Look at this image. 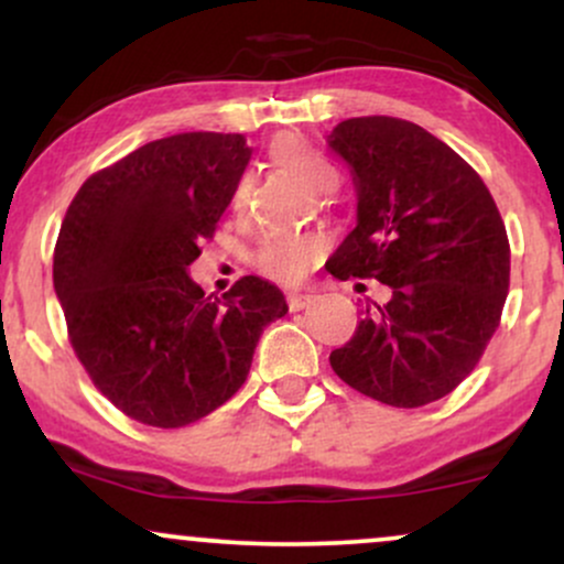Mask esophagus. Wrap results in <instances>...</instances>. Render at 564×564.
Here are the masks:
<instances>
[{
	"mask_svg": "<svg viewBox=\"0 0 564 564\" xmlns=\"http://www.w3.org/2000/svg\"><path fill=\"white\" fill-rule=\"evenodd\" d=\"M286 302L291 313H300V310H304L310 302H313V294H310V291H289Z\"/></svg>",
	"mask_w": 564,
	"mask_h": 564,
	"instance_id": "34e87169",
	"label": "esophagus"
}]
</instances>
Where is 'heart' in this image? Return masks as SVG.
<instances>
[{"instance_id": "1", "label": "heart", "mask_w": 564, "mask_h": 564, "mask_svg": "<svg viewBox=\"0 0 564 564\" xmlns=\"http://www.w3.org/2000/svg\"><path fill=\"white\" fill-rule=\"evenodd\" d=\"M273 159L307 183L313 191H334L339 183L334 164L313 142L296 134H283L273 142ZM249 198V177H238L230 193L232 212H241ZM326 243L318 236H296V232H273L264 236L254 251V264L262 275L278 283H296L323 257Z\"/></svg>"}]
</instances>
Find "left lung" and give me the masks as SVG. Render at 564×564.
Segmentation results:
<instances>
[{
    "instance_id": "left-lung-1",
    "label": "left lung",
    "mask_w": 564,
    "mask_h": 564,
    "mask_svg": "<svg viewBox=\"0 0 564 564\" xmlns=\"http://www.w3.org/2000/svg\"><path fill=\"white\" fill-rule=\"evenodd\" d=\"M328 145L358 187V225L326 270L377 278L387 304L364 310L332 368L394 408L445 398L480 364L509 291V238L490 191L453 148L413 121L358 116Z\"/></svg>"
}]
</instances>
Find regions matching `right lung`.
Returning <instances> with one entry per match:
<instances>
[{"label": "right lung", "mask_w": 564, "mask_h": 564, "mask_svg": "<svg viewBox=\"0 0 564 564\" xmlns=\"http://www.w3.org/2000/svg\"><path fill=\"white\" fill-rule=\"evenodd\" d=\"M249 156L241 134H172L95 172L70 200L55 294L84 371L134 422L174 430L228 403L264 326L289 313L257 275L223 300L187 275Z\"/></svg>", "instance_id": "1"}]
</instances>
